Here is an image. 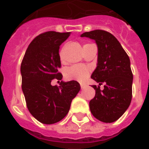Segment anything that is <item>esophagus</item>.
I'll return each mask as SVG.
<instances>
[{
    "instance_id": "obj_1",
    "label": "esophagus",
    "mask_w": 149,
    "mask_h": 149,
    "mask_svg": "<svg viewBox=\"0 0 149 149\" xmlns=\"http://www.w3.org/2000/svg\"><path fill=\"white\" fill-rule=\"evenodd\" d=\"M80 86H81L82 90H84V89L86 87V85H85V84H80Z\"/></svg>"
}]
</instances>
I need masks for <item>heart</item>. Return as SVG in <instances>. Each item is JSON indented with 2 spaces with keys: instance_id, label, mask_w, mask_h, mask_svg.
Returning a JSON list of instances; mask_svg holds the SVG:
<instances>
[{
  "instance_id": "b5f03b06",
  "label": "heart",
  "mask_w": 149,
  "mask_h": 149,
  "mask_svg": "<svg viewBox=\"0 0 149 149\" xmlns=\"http://www.w3.org/2000/svg\"><path fill=\"white\" fill-rule=\"evenodd\" d=\"M90 70L87 67L81 65H74L65 70V78L71 80L83 82L88 77Z\"/></svg>"
}]
</instances>
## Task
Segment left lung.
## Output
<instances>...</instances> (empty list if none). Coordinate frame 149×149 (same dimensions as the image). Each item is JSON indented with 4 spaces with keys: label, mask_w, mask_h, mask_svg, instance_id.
<instances>
[{
    "label": "left lung",
    "mask_w": 149,
    "mask_h": 149,
    "mask_svg": "<svg viewBox=\"0 0 149 149\" xmlns=\"http://www.w3.org/2000/svg\"><path fill=\"white\" fill-rule=\"evenodd\" d=\"M80 36L93 39L97 45V63L91 78L100 86L104 84L103 91L99 86H92L96 94L90 101L91 113L102 122H114L132 101L133 75L130 58L118 39L107 31L94 30Z\"/></svg>",
    "instance_id": "8db88e82"
}]
</instances>
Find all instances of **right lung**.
<instances>
[{"mask_svg":"<svg viewBox=\"0 0 149 149\" xmlns=\"http://www.w3.org/2000/svg\"><path fill=\"white\" fill-rule=\"evenodd\" d=\"M71 32L47 31L38 36L27 49L21 65L22 91L27 107L39 122L52 125L60 121L70 111L72 99L80 91L77 81H61L52 86V79L61 80L59 46Z\"/></svg>","mask_w":149,"mask_h":149,"instance_id":"1","label":"right lung"}]
</instances>
